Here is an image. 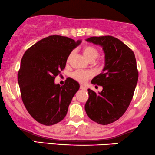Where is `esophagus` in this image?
<instances>
[{"mask_svg": "<svg viewBox=\"0 0 155 155\" xmlns=\"http://www.w3.org/2000/svg\"><path fill=\"white\" fill-rule=\"evenodd\" d=\"M80 89H84V90H87V87H84V86H83V85H80Z\"/></svg>", "mask_w": 155, "mask_h": 155, "instance_id": "obj_1", "label": "esophagus"}]
</instances>
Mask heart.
Masks as SVG:
<instances>
[{
  "label": "heart",
  "mask_w": 155,
  "mask_h": 155,
  "mask_svg": "<svg viewBox=\"0 0 155 155\" xmlns=\"http://www.w3.org/2000/svg\"><path fill=\"white\" fill-rule=\"evenodd\" d=\"M83 53L85 55V57L87 58L89 61H93L94 60H95L97 58L99 55V50L96 47L92 45H85L83 48ZM74 51H71L69 53V55H68L67 58V61H69L70 59L71 58L72 55H74ZM97 66V67H101L102 65V63L101 61H99L96 63ZM92 74L89 71H81V70H77L74 73H72L71 76L73 79H74L76 81H77L78 82L84 84L85 83L87 80H89L92 77Z\"/></svg>",
  "instance_id": "heart-1"
}]
</instances>
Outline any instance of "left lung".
Returning a JSON list of instances; mask_svg holds the SVG:
<instances>
[{"mask_svg":"<svg viewBox=\"0 0 155 155\" xmlns=\"http://www.w3.org/2000/svg\"><path fill=\"white\" fill-rule=\"evenodd\" d=\"M87 41L102 46L105 66L92 80L93 84L102 87V92L89 89L84 108L91 120L107 125L118 120L131 103L139 77L137 61L131 48L116 37H91Z\"/></svg>","mask_w":155,"mask_h":155,"instance_id":"8db88e82","label":"left lung"}]
</instances>
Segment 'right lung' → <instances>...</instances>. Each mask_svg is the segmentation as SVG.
<instances>
[{
	"mask_svg": "<svg viewBox=\"0 0 155 155\" xmlns=\"http://www.w3.org/2000/svg\"><path fill=\"white\" fill-rule=\"evenodd\" d=\"M81 41L51 35L28 48L21 61L18 82L26 109L40 124L52 126L65 118L79 84L67 78L64 85L54 83L66 67L67 58Z\"/></svg>",
	"mask_w": 155,
	"mask_h": 155,
	"instance_id": "1",
	"label": "right lung"
}]
</instances>
